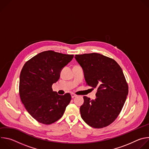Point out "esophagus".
I'll return each mask as SVG.
<instances>
[{
    "label": "esophagus",
    "instance_id": "esophagus-1",
    "mask_svg": "<svg viewBox=\"0 0 149 149\" xmlns=\"http://www.w3.org/2000/svg\"><path fill=\"white\" fill-rule=\"evenodd\" d=\"M71 97L73 98H75V97H77V95H75V94H73V93H72L71 94Z\"/></svg>",
    "mask_w": 149,
    "mask_h": 149
}]
</instances>
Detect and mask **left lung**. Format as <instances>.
Returning a JSON list of instances; mask_svg holds the SVG:
<instances>
[{"label": "left lung", "instance_id": "left-lung-1", "mask_svg": "<svg viewBox=\"0 0 149 149\" xmlns=\"http://www.w3.org/2000/svg\"><path fill=\"white\" fill-rule=\"evenodd\" d=\"M89 86L97 88L96 98L84 96L80 107L82 120L93 128H103L117 117L128 95V85L114 59L97 53L75 55Z\"/></svg>", "mask_w": 149, "mask_h": 149}]
</instances>
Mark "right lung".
<instances>
[{"label":"right lung","instance_id":"1","mask_svg":"<svg viewBox=\"0 0 149 149\" xmlns=\"http://www.w3.org/2000/svg\"><path fill=\"white\" fill-rule=\"evenodd\" d=\"M73 55L52 51L42 52L25 63L19 78V95L30 115L38 122L51 124L63 114L71 100L70 94L60 95L52 84Z\"/></svg>","mask_w":149,"mask_h":149}]
</instances>
